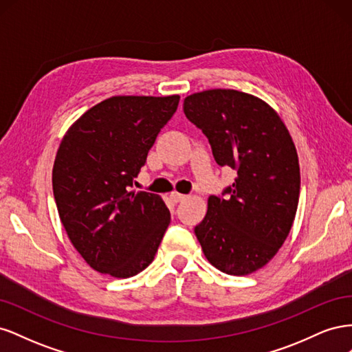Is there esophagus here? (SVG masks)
<instances>
[{"instance_id":"1","label":"esophagus","mask_w":352,"mask_h":352,"mask_svg":"<svg viewBox=\"0 0 352 352\" xmlns=\"http://www.w3.org/2000/svg\"><path fill=\"white\" fill-rule=\"evenodd\" d=\"M170 198H172L173 202H182V201H185L188 197H186V195H182V194H179V192H172V194H170Z\"/></svg>"}]
</instances>
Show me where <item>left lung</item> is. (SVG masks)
Returning <instances> with one entry per match:
<instances>
[{
	"mask_svg": "<svg viewBox=\"0 0 352 352\" xmlns=\"http://www.w3.org/2000/svg\"><path fill=\"white\" fill-rule=\"evenodd\" d=\"M188 119L208 138L221 167L236 170L226 198L211 195L195 235L226 274L264 267L286 241L300 199L296 148L279 114L251 94L208 89L184 100Z\"/></svg>",
	"mask_w": 352,
	"mask_h": 352,
	"instance_id": "obj_1",
	"label": "left lung"
}]
</instances>
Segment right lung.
<instances>
[{"mask_svg":"<svg viewBox=\"0 0 352 352\" xmlns=\"http://www.w3.org/2000/svg\"><path fill=\"white\" fill-rule=\"evenodd\" d=\"M180 97L117 95L63 136L52 192L72 245L94 270L126 279L154 260L170 223L163 198L129 190Z\"/></svg>","mask_w":352,"mask_h":352,"instance_id":"obj_1","label":"right lung"}]
</instances>
